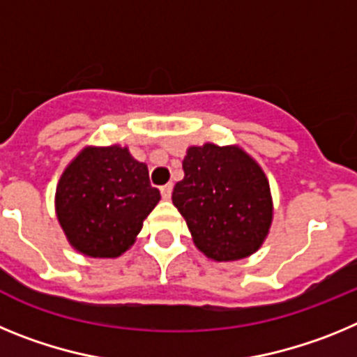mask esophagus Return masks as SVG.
I'll list each match as a JSON object with an SVG mask.
<instances>
[{
    "label": "esophagus",
    "instance_id": "obj_1",
    "mask_svg": "<svg viewBox=\"0 0 357 357\" xmlns=\"http://www.w3.org/2000/svg\"><path fill=\"white\" fill-rule=\"evenodd\" d=\"M172 191H173V185L172 184H166L160 188V195H162L164 200H169L172 198Z\"/></svg>",
    "mask_w": 357,
    "mask_h": 357
}]
</instances>
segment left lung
Instances as JSON below:
<instances>
[{"instance_id": "8db88e82", "label": "left lung", "mask_w": 357, "mask_h": 357, "mask_svg": "<svg viewBox=\"0 0 357 357\" xmlns=\"http://www.w3.org/2000/svg\"><path fill=\"white\" fill-rule=\"evenodd\" d=\"M172 200L195 245L214 261L254 254L272 223L270 185L259 164L236 146H191Z\"/></svg>"}]
</instances>
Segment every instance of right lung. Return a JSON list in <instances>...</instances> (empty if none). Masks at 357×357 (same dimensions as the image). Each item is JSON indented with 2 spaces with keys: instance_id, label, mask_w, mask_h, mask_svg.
I'll use <instances>...</instances> for the list:
<instances>
[{
  "instance_id": "1",
  "label": "right lung",
  "mask_w": 357,
  "mask_h": 357,
  "mask_svg": "<svg viewBox=\"0 0 357 357\" xmlns=\"http://www.w3.org/2000/svg\"><path fill=\"white\" fill-rule=\"evenodd\" d=\"M160 200L146 164L127 148H85L56 188V216L69 243L89 257H118Z\"/></svg>"
}]
</instances>
